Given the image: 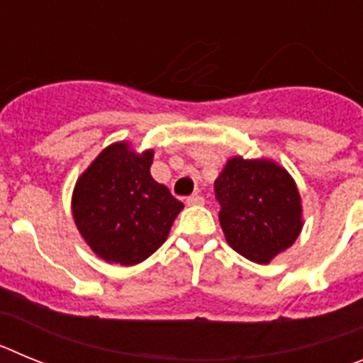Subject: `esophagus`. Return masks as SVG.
I'll return each instance as SVG.
<instances>
[{
	"mask_svg": "<svg viewBox=\"0 0 363 363\" xmlns=\"http://www.w3.org/2000/svg\"><path fill=\"white\" fill-rule=\"evenodd\" d=\"M203 196H200V194H192L187 198V205H203Z\"/></svg>",
	"mask_w": 363,
	"mask_h": 363,
	"instance_id": "1",
	"label": "esophagus"
}]
</instances>
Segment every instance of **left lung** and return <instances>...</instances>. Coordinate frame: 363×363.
<instances>
[{"mask_svg":"<svg viewBox=\"0 0 363 363\" xmlns=\"http://www.w3.org/2000/svg\"><path fill=\"white\" fill-rule=\"evenodd\" d=\"M220 225L234 251L267 265L300 236L301 198L293 176L269 158L233 156L214 182Z\"/></svg>","mask_w":363,"mask_h":363,"instance_id":"obj_1","label":"left lung"}]
</instances>
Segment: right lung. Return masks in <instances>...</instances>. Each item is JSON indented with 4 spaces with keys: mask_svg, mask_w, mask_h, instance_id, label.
Returning a JSON list of instances; mask_svg holds the SVG:
<instances>
[{
    "mask_svg": "<svg viewBox=\"0 0 363 363\" xmlns=\"http://www.w3.org/2000/svg\"><path fill=\"white\" fill-rule=\"evenodd\" d=\"M152 158V149L136 152L129 142L111 143L74 185V223L107 264H142L163 245L184 209L150 176Z\"/></svg>",
    "mask_w": 363,
    "mask_h": 363,
    "instance_id": "add662e5",
    "label": "right lung"
}]
</instances>
